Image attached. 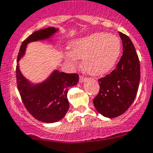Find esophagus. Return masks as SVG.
I'll return each mask as SVG.
<instances>
[{"label":"esophagus","instance_id":"obj_1","mask_svg":"<svg viewBox=\"0 0 153 153\" xmlns=\"http://www.w3.org/2000/svg\"><path fill=\"white\" fill-rule=\"evenodd\" d=\"M86 78H85V77H84V76H82V75H80V76H79V82L80 83H82V82H85V81L86 80Z\"/></svg>","mask_w":153,"mask_h":153}]
</instances>
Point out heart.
Instances as JSON below:
<instances>
[{
  "mask_svg": "<svg viewBox=\"0 0 153 153\" xmlns=\"http://www.w3.org/2000/svg\"><path fill=\"white\" fill-rule=\"evenodd\" d=\"M71 52L65 53L71 64L82 59L83 68L89 74L100 76L114 68L122 50L120 38L114 34L95 33L71 43Z\"/></svg>",
  "mask_w": 153,
  "mask_h": 153,
  "instance_id": "b5f03b06",
  "label": "heart"
}]
</instances>
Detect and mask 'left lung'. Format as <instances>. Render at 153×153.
<instances>
[{"mask_svg":"<svg viewBox=\"0 0 153 153\" xmlns=\"http://www.w3.org/2000/svg\"><path fill=\"white\" fill-rule=\"evenodd\" d=\"M123 44V55L116 68L98 80L100 92L93 104L100 114L110 118L124 114L132 104L140 82V63L130 38L119 32Z\"/></svg>","mask_w":153,"mask_h":153,"instance_id":"1","label":"left lung"}]
</instances>
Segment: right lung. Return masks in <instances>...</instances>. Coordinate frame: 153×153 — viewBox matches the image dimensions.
I'll return each instance as SVG.
<instances>
[{"instance_id":"add662e5","label":"right lung","mask_w":153,"mask_h":153,"mask_svg":"<svg viewBox=\"0 0 153 153\" xmlns=\"http://www.w3.org/2000/svg\"><path fill=\"white\" fill-rule=\"evenodd\" d=\"M57 29L53 27L36 31L22 43L17 62L25 53L27 44L33 41L48 39ZM16 81L22 100L29 114L44 123H53L61 120L69 108L68 91L69 87L78 83L79 74H68L54 71L47 80L38 85L30 84L16 67Z\"/></svg>"}]
</instances>
